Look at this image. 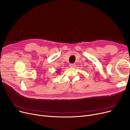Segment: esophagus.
I'll return each mask as SVG.
<instances>
[{"instance_id":"1","label":"esophagus","mask_w":130,"mask_h":130,"mask_svg":"<svg viewBox=\"0 0 130 130\" xmlns=\"http://www.w3.org/2000/svg\"><path fill=\"white\" fill-rule=\"evenodd\" d=\"M69 66H70V68H75V65L74 64H70L69 65Z\"/></svg>"}]
</instances>
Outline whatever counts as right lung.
<instances>
[{
  "label": "right lung",
  "instance_id": "obj_1",
  "mask_svg": "<svg viewBox=\"0 0 130 130\" xmlns=\"http://www.w3.org/2000/svg\"><path fill=\"white\" fill-rule=\"evenodd\" d=\"M58 72H60V71H58Z\"/></svg>",
  "mask_w": 130,
  "mask_h": 130
}]
</instances>
